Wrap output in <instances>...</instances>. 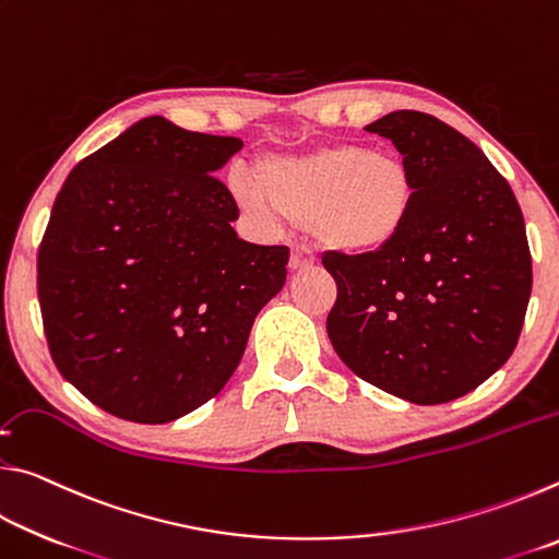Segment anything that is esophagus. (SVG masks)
<instances>
[{"instance_id":"1","label":"esophagus","mask_w":559,"mask_h":559,"mask_svg":"<svg viewBox=\"0 0 559 559\" xmlns=\"http://www.w3.org/2000/svg\"><path fill=\"white\" fill-rule=\"evenodd\" d=\"M316 263L313 251L306 249V246H293L290 249V261H288V269L290 271H306Z\"/></svg>"}]
</instances>
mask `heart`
<instances>
[{
    "mask_svg": "<svg viewBox=\"0 0 559 559\" xmlns=\"http://www.w3.org/2000/svg\"><path fill=\"white\" fill-rule=\"evenodd\" d=\"M253 179L231 177L234 200L246 216L261 226L308 224L320 243L345 253L392 246L409 224L416 197L414 175L400 155L359 145L261 159Z\"/></svg>",
    "mask_w": 559,
    "mask_h": 559,
    "instance_id": "heart-1",
    "label": "heart"
}]
</instances>
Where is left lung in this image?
<instances>
[{
	"instance_id": "8db88e82",
	"label": "left lung",
	"mask_w": 559,
	"mask_h": 559,
	"mask_svg": "<svg viewBox=\"0 0 559 559\" xmlns=\"http://www.w3.org/2000/svg\"><path fill=\"white\" fill-rule=\"evenodd\" d=\"M365 130L400 150L416 197L392 246L323 257L337 283L330 343L400 400H459L506 365L523 330L533 288L523 212L490 159L439 118L394 110Z\"/></svg>"
}]
</instances>
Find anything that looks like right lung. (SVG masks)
<instances>
[{
  "label": "right lung",
  "mask_w": 559,
  "mask_h": 559,
  "mask_svg": "<svg viewBox=\"0 0 559 559\" xmlns=\"http://www.w3.org/2000/svg\"><path fill=\"white\" fill-rule=\"evenodd\" d=\"M241 147L150 116L56 197L36 259L44 333L103 412L167 424L210 402L286 283V246L239 239V206L214 177Z\"/></svg>",
  "instance_id": "1"
}]
</instances>
